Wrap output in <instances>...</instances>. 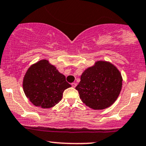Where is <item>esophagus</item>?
Listing matches in <instances>:
<instances>
[{
    "label": "esophagus",
    "instance_id": "obj_1",
    "mask_svg": "<svg viewBox=\"0 0 146 146\" xmlns=\"http://www.w3.org/2000/svg\"><path fill=\"white\" fill-rule=\"evenodd\" d=\"M71 85H72V86H73V88H75V87H76V86H77V84H76V82H73V83H72Z\"/></svg>",
    "mask_w": 146,
    "mask_h": 146
}]
</instances>
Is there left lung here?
Masks as SVG:
<instances>
[{
  "mask_svg": "<svg viewBox=\"0 0 146 146\" xmlns=\"http://www.w3.org/2000/svg\"><path fill=\"white\" fill-rule=\"evenodd\" d=\"M123 78L117 67L107 61H97L84 70L76 87L89 108L105 110L113 105L122 89Z\"/></svg>",
  "mask_w": 146,
  "mask_h": 146,
  "instance_id": "1",
  "label": "left lung"
}]
</instances>
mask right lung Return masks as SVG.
<instances>
[{
    "label": "right lung",
    "mask_w": 146,
    "mask_h": 146,
    "mask_svg": "<svg viewBox=\"0 0 146 146\" xmlns=\"http://www.w3.org/2000/svg\"><path fill=\"white\" fill-rule=\"evenodd\" d=\"M71 86L47 60H41L30 66L23 80V89L30 101L36 107L50 108L62 100L65 89Z\"/></svg>",
    "instance_id": "1"
}]
</instances>
